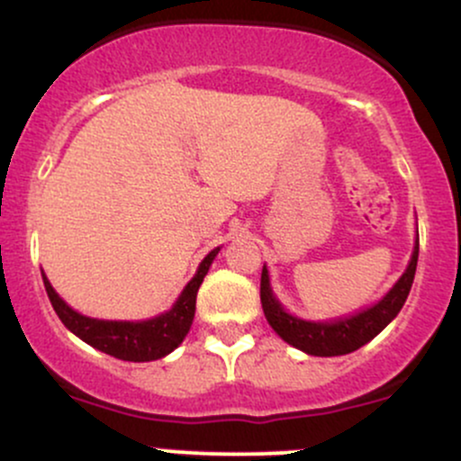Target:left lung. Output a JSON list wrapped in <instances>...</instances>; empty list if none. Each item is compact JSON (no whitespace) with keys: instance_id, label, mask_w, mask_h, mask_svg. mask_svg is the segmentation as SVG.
<instances>
[{"instance_id":"left-lung-1","label":"left lung","mask_w":461,"mask_h":461,"mask_svg":"<svg viewBox=\"0 0 461 461\" xmlns=\"http://www.w3.org/2000/svg\"><path fill=\"white\" fill-rule=\"evenodd\" d=\"M418 250L420 240L415 241L413 257L409 261V268L400 276L398 284L389 290V294L383 301L374 305V308L360 312V314L351 316V319H340L336 323H310V321H301L290 316L288 312L279 305L270 290L268 270H261V308H264L266 319H268L270 328L285 340V343L294 345L296 349H303L305 354L312 356H343L349 351H356L369 343L375 334H380L391 321L395 319L400 310H402L404 301H407L411 284L415 276V266H418Z\"/></svg>"}]
</instances>
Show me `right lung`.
I'll list each match as a JSON object with an SVG mask.
<instances>
[{
    "mask_svg": "<svg viewBox=\"0 0 461 461\" xmlns=\"http://www.w3.org/2000/svg\"><path fill=\"white\" fill-rule=\"evenodd\" d=\"M217 252H220V249L211 250L204 257V261L197 268V275L189 281L180 299L176 301V305L167 314H160L149 321H140V323H131V321H98L90 319V316H83L74 312L54 292L46 275H43V285H46L48 299H50L61 323L74 331L78 339L86 340L92 348L113 356V358L131 360V363H147V360H158L169 354L189 334L193 316H195L197 290H200L202 281H204Z\"/></svg>",
    "mask_w": 461,
    "mask_h": 461,
    "instance_id": "obj_1",
    "label": "right lung"
}]
</instances>
